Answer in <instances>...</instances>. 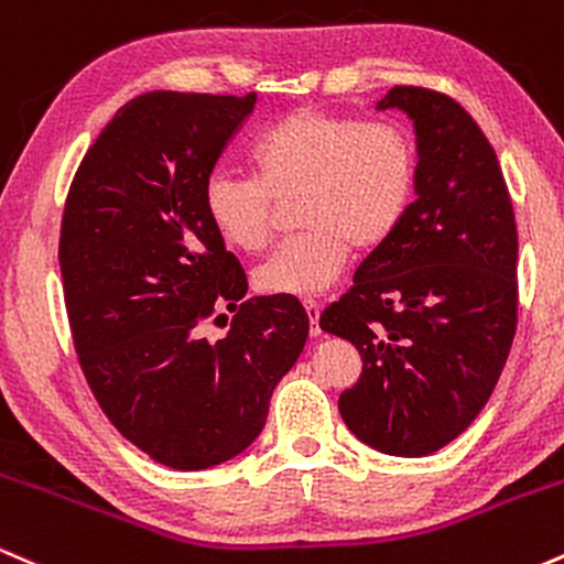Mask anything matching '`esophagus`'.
<instances>
[{"label":"esophagus","instance_id":"esophagus-1","mask_svg":"<svg viewBox=\"0 0 564 564\" xmlns=\"http://www.w3.org/2000/svg\"><path fill=\"white\" fill-rule=\"evenodd\" d=\"M304 313H307V318H310V334L321 336V326H318V323H321V304L307 300V302H304Z\"/></svg>","mask_w":564,"mask_h":564}]
</instances>
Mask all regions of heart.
I'll return each instance as SVG.
<instances>
[{"label":"heart","mask_w":564,"mask_h":564,"mask_svg":"<svg viewBox=\"0 0 564 564\" xmlns=\"http://www.w3.org/2000/svg\"><path fill=\"white\" fill-rule=\"evenodd\" d=\"M254 177L219 170L204 185V217L217 238L243 254L270 241L278 204L296 198L302 232L254 273L257 291L307 300L341 275L352 246L373 251L398 232L416 193L411 134L392 121H360L296 108L251 145Z\"/></svg>","instance_id":"heart-1"}]
</instances>
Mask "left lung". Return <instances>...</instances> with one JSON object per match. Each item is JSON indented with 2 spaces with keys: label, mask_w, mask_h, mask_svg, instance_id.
I'll list each match as a JSON object with an SVG mask.
<instances>
[{
  "label": "left lung",
  "mask_w": 564,
  "mask_h": 564,
  "mask_svg": "<svg viewBox=\"0 0 564 564\" xmlns=\"http://www.w3.org/2000/svg\"><path fill=\"white\" fill-rule=\"evenodd\" d=\"M416 132V200L323 310V332L358 347L364 373L339 398L360 443L430 456L488 403L517 326V225L482 129L448 95L392 87Z\"/></svg>",
  "instance_id": "8db88e82"
}]
</instances>
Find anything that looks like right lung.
<instances>
[{"label": "right lung", "mask_w": 564, "mask_h": 564, "mask_svg": "<svg viewBox=\"0 0 564 564\" xmlns=\"http://www.w3.org/2000/svg\"><path fill=\"white\" fill-rule=\"evenodd\" d=\"M254 106V93L134 97L97 134L63 212L57 257L84 377L116 430L172 469L249 448L307 341L300 300L241 302L243 268L200 204ZM219 306L237 315L209 343L203 323Z\"/></svg>", "instance_id": "obj_1"}]
</instances>
